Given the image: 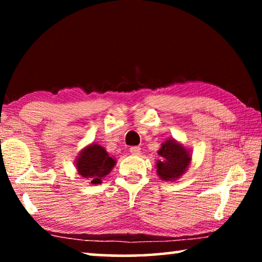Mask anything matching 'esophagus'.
Segmentation results:
<instances>
[{
	"label": "esophagus",
	"instance_id": "1",
	"mask_svg": "<svg viewBox=\"0 0 262 262\" xmlns=\"http://www.w3.org/2000/svg\"><path fill=\"white\" fill-rule=\"evenodd\" d=\"M129 151L132 152V155H135V156H137L141 152V148L140 147H132L129 149Z\"/></svg>",
	"mask_w": 262,
	"mask_h": 262
}]
</instances>
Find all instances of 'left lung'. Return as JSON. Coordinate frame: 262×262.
Wrapping results in <instances>:
<instances>
[{"label": "left lung", "instance_id": "1", "mask_svg": "<svg viewBox=\"0 0 262 262\" xmlns=\"http://www.w3.org/2000/svg\"><path fill=\"white\" fill-rule=\"evenodd\" d=\"M161 159L156 163L157 176L164 181H176L183 176L192 161L190 151L174 139H168L158 150Z\"/></svg>", "mask_w": 262, "mask_h": 262}]
</instances>
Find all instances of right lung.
<instances>
[{
	"label": "right lung",
	"mask_w": 262,
	"mask_h": 262,
	"mask_svg": "<svg viewBox=\"0 0 262 262\" xmlns=\"http://www.w3.org/2000/svg\"><path fill=\"white\" fill-rule=\"evenodd\" d=\"M115 163V159L110 156L104 147L91 143L82 149L75 165L83 179L90 181L91 185H98L112 171Z\"/></svg>",
	"instance_id": "obj_1"
}]
</instances>
